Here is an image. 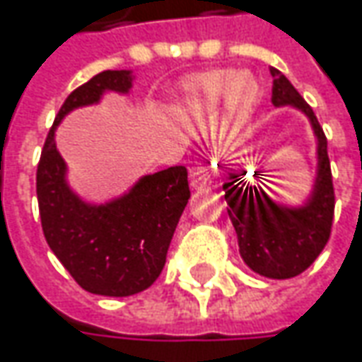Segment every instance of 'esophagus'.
I'll return each mask as SVG.
<instances>
[{"mask_svg": "<svg viewBox=\"0 0 362 362\" xmlns=\"http://www.w3.org/2000/svg\"><path fill=\"white\" fill-rule=\"evenodd\" d=\"M212 184H214V180H212L211 168L198 165V168H194L190 172V186H192V190H206V188H211Z\"/></svg>", "mask_w": 362, "mask_h": 362, "instance_id": "esophagus-1", "label": "esophagus"}]
</instances>
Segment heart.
Returning <instances> with one entry per match:
<instances>
[{
    "mask_svg": "<svg viewBox=\"0 0 362 362\" xmlns=\"http://www.w3.org/2000/svg\"><path fill=\"white\" fill-rule=\"evenodd\" d=\"M259 95L253 72L230 69L202 72L176 90V113L184 125H206L221 113L216 137L228 139L245 125Z\"/></svg>",
    "mask_w": 362,
    "mask_h": 362,
    "instance_id": "obj_1",
    "label": "heart"
}]
</instances>
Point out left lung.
Instances as JSON below:
<instances>
[{
    "label": "left lung",
    "instance_id": "left-lung-1",
    "mask_svg": "<svg viewBox=\"0 0 362 362\" xmlns=\"http://www.w3.org/2000/svg\"><path fill=\"white\" fill-rule=\"evenodd\" d=\"M272 74L275 109L290 107L300 111L316 139V172L308 197L300 204H288L265 192L259 184L247 180V172H239L235 165H221V170L227 172L223 190L245 265L269 279H290L306 272L330 237L334 188L326 137L314 111L281 72L272 69Z\"/></svg>",
    "mask_w": 362,
    "mask_h": 362
}]
</instances>
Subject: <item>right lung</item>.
<instances>
[{"label":"right lung","instance_id":"add662e5","mask_svg":"<svg viewBox=\"0 0 362 362\" xmlns=\"http://www.w3.org/2000/svg\"><path fill=\"white\" fill-rule=\"evenodd\" d=\"M134 71H105L66 97L46 137L36 174L46 243L88 293L127 298L162 274L172 235L188 204L184 165L146 174L117 197L90 202L72 188L69 164L56 148V129L74 109L99 105L107 93L129 95Z\"/></svg>","mask_w":362,"mask_h":362}]
</instances>
